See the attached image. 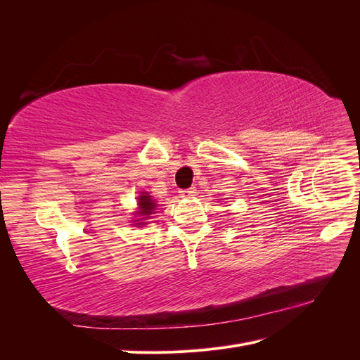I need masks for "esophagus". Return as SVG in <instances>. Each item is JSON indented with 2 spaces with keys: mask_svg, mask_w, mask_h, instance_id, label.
Wrapping results in <instances>:
<instances>
[{
  "mask_svg": "<svg viewBox=\"0 0 360 360\" xmlns=\"http://www.w3.org/2000/svg\"><path fill=\"white\" fill-rule=\"evenodd\" d=\"M195 193H197V191H195V188H191V189H183V191H180L181 198H186V200L192 198Z\"/></svg>",
  "mask_w": 360,
  "mask_h": 360,
  "instance_id": "1",
  "label": "esophagus"
}]
</instances>
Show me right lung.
Returning <instances> with one entry per match:
<instances>
[{"label": "right lung", "mask_w": 360, "mask_h": 360, "mask_svg": "<svg viewBox=\"0 0 360 360\" xmlns=\"http://www.w3.org/2000/svg\"><path fill=\"white\" fill-rule=\"evenodd\" d=\"M138 205H139L141 216L151 214V213H153V210H155V207H156L155 201L151 200V197H148L147 193H143V197L138 198Z\"/></svg>", "instance_id": "right-lung-1"}]
</instances>
